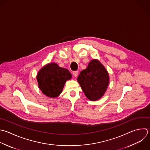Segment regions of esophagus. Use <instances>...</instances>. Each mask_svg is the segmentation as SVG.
<instances>
[{
	"label": "esophagus",
	"instance_id": "esophagus-1",
	"mask_svg": "<svg viewBox=\"0 0 150 150\" xmlns=\"http://www.w3.org/2000/svg\"><path fill=\"white\" fill-rule=\"evenodd\" d=\"M78 74H79L78 71H73V76H74V77H76L78 76Z\"/></svg>",
	"mask_w": 150,
	"mask_h": 150
}]
</instances>
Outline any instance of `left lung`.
Masks as SVG:
<instances>
[{
	"label": "left lung",
	"instance_id": "1",
	"mask_svg": "<svg viewBox=\"0 0 150 150\" xmlns=\"http://www.w3.org/2000/svg\"><path fill=\"white\" fill-rule=\"evenodd\" d=\"M109 80L107 70L97 59L91 60L87 67L80 72L77 78L85 96L91 101H97L104 96Z\"/></svg>",
	"mask_w": 150,
	"mask_h": 150
}]
</instances>
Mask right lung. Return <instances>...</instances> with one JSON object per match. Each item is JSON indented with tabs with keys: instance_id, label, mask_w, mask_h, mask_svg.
Returning a JSON list of instances; mask_svg holds the SVG:
<instances>
[{
	"instance_id": "right-lung-1",
	"label": "right lung",
	"mask_w": 150,
	"mask_h": 150,
	"mask_svg": "<svg viewBox=\"0 0 150 150\" xmlns=\"http://www.w3.org/2000/svg\"><path fill=\"white\" fill-rule=\"evenodd\" d=\"M71 76L67 69L59 67L56 63H50L39 71L36 79L42 93L49 97L56 98L62 93L66 82Z\"/></svg>"
}]
</instances>
